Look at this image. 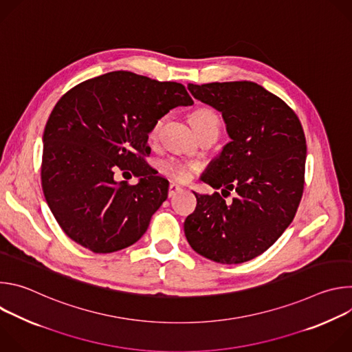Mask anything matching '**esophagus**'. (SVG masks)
Returning a JSON list of instances; mask_svg holds the SVG:
<instances>
[{"instance_id":"obj_1","label":"esophagus","mask_w":352,"mask_h":352,"mask_svg":"<svg viewBox=\"0 0 352 352\" xmlns=\"http://www.w3.org/2000/svg\"><path fill=\"white\" fill-rule=\"evenodd\" d=\"M179 192H182V186H179L178 184H174V182L170 184V186H168V197H174Z\"/></svg>"}]
</instances>
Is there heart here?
Segmentation results:
<instances>
[{
  "label": "heart",
  "instance_id": "1",
  "mask_svg": "<svg viewBox=\"0 0 352 352\" xmlns=\"http://www.w3.org/2000/svg\"><path fill=\"white\" fill-rule=\"evenodd\" d=\"M163 120L164 118H159L155 121V124L150 128L148 132V139L150 140H156L160 132V128L163 125ZM189 122L192 125V128L195 129V132H197L199 129L206 128V126H219V117L217 114L210 110V109H197L196 111L192 113ZM197 166L192 164V163H185L181 162L178 159H166L160 163V171L177 181H188L196 171H197Z\"/></svg>",
  "mask_w": 352,
  "mask_h": 352
}]
</instances>
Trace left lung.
Wrapping results in <instances>:
<instances>
[{"label":"left lung","mask_w":352,"mask_h":352,"mask_svg":"<svg viewBox=\"0 0 352 352\" xmlns=\"http://www.w3.org/2000/svg\"><path fill=\"white\" fill-rule=\"evenodd\" d=\"M192 96L219 110L231 142L202 181L219 192L199 195L184 223L195 252L238 265L267 250L291 224L305 185L307 139L299 118L280 97L255 82L188 85Z\"/></svg>","instance_id":"left-lung-1"}]
</instances>
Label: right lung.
Wrapping results in <instances>:
<instances>
[{"instance_id": "add662e5", "label": "right lung", "mask_w": 352, "mask_h": 352, "mask_svg": "<svg viewBox=\"0 0 352 352\" xmlns=\"http://www.w3.org/2000/svg\"><path fill=\"white\" fill-rule=\"evenodd\" d=\"M184 85L128 71L87 79L68 90L44 128L41 186L63 231L94 254L135 243L167 199L168 181L146 157L156 120L192 106ZM117 170L140 178L115 181Z\"/></svg>"}]
</instances>
